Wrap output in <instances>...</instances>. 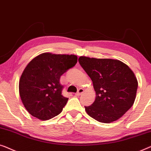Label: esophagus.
I'll list each match as a JSON object with an SVG mask.
<instances>
[{
	"label": "esophagus",
	"mask_w": 151,
	"mask_h": 151,
	"mask_svg": "<svg viewBox=\"0 0 151 151\" xmlns=\"http://www.w3.org/2000/svg\"><path fill=\"white\" fill-rule=\"evenodd\" d=\"M84 92V90L83 88H79L77 91V92H76V95H78V96H79V95H81V94H83Z\"/></svg>",
	"instance_id": "1"
}]
</instances>
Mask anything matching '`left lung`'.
<instances>
[{
  "mask_svg": "<svg viewBox=\"0 0 151 151\" xmlns=\"http://www.w3.org/2000/svg\"><path fill=\"white\" fill-rule=\"evenodd\" d=\"M78 62L92 79L96 92L94 103L85 106L87 114L104 123L122 117L134 103L138 86L130 68L111 59L80 57Z\"/></svg>",
  "mask_w": 151,
  "mask_h": 151,
  "instance_id": "8db88e82",
  "label": "left lung"
}]
</instances>
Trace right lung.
Returning <instances> with one entry per match:
<instances>
[{
    "label": "right lung",
    "mask_w": 151,
    "mask_h": 151,
    "mask_svg": "<svg viewBox=\"0 0 151 151\" xmlns=\"http://www.w3.org/2000/svg\"><path fill=\"white\" fill-rule=\"evenodd\" d=\"M76 62V55L43 53L29 63L21 75L19 93L29 114L45 120L62 111L68 99L61 94L59 79Z\"/></svg>",
    "instance_id": "right-lung-1"
}]
</instances>
